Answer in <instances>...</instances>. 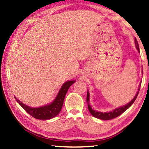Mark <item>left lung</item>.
Instances as JSON below:
<instances>
[{"mask_svg":"<svg viewBox=\"0 0 149 149\" xmlns=\"http://www.w3.org/2000/svg\"><path fill=\"white\" fill-rule=\"evenodd\" d=\"M135 47L136 49H137V50L139 52V44L137 42V40L135 38ZM140 87H141V84L139 85V87L138 91L137 93V94L135 95V97L132 100V101H130L128 104H127L123 107L118 108L116 109H115L112 111V112H97V111H95L94 110L92 109V108L91 107V106L89 104V93L87 91V102L88 104V108H89V110L91 114H92L93 116L99 118V119L100 120H112L114 119V118H116L118 116H119L120 114H122L123 112H124L125 111L128 109L133 104V103L134 102L135 100L137 99L138 94H139V91L140 90Z\"/></svg>","mask_w":149,"mask_h":149,"instance_id":"1","label":"left lung"}]
</instances>
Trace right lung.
Listing matches in <instances>:
<instances>
[{"instance_id":"add662e5","label":"right lung","mask_w":149,"mask_h":149,"mask_svg":"<svg viewBox=\"0 0 149 149\" xmlns=\"http://www.w3.org/2000/svg\"><path fill=\"white\" fill-rule=\"evenodd\" d=\"M75 81H69L64 83L59 91L58 93L56 96V99L52 102L51 104H48L47 106H44L42 107L39 108H31L28 106L24 104L20 100L17 99L16 97V100L19 103V105L29 114L33 117L38 120H49L53 118L59 114L61 111L64 100L65 98V94L68 90L69 87L72 84H74Z\"/></svg>"}]
</instances>
